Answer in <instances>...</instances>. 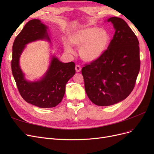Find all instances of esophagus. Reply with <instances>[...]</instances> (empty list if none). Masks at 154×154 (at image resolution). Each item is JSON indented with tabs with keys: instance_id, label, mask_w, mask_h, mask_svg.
Here are the masks:
<instances>
[{
	"instance_id": "obj_1",
	"label": "esophagus",
	"mask_w": 154,
	"mask_h": 154,
	"mask_svg": "<svg viewBox=\"0 0 154 154\" xmlns=\"http://www.w3.org/2000/svg\"><path fill=\"white\" fill-rule=\"evenodd\" d=\"M75 69H76V71L77 72H79L81 71L82 68H81L80 66H79V65H76V66H75Z\"/></svg>"
}]
</instances>
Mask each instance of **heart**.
I'll return each instance as SVG.
<instances>
[{"mask_svg": "<svg viewBox=\"0 0 154 154\" xmlns=\"http://www.w3.org/2000/svg\"><path fill=\"white\" fill-rule=\"evenodd\" d=\"M69 42L80 48L79 53L82 60L92 62L98 60L109 47L110 36L109 32L99 27H88L73 32L69 36ZM65 50L71 53L72 48L67 42L63 44Z\"/></svg>", "mask_w": 154, "mask_h": 154, "instance_id": "obj_1", "label": "heart"}]
</instances>
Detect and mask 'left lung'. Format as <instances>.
I'll return each mask as SVG.
<instances>
[{"label":"left lung","instance_id":"obj_1","mask_svg":"<svg viewBox=\"0 0 154 154\" xmlns=\"http://www.w3.org/2000/svg\"><path fill=\"white\" fill-rule=\"evenodd\" d=\"M115 33L104 54L82 69L88 98L96 105L109 106L127 97L140 69L139 41L123 19L111 17Z\"/></svg>","mask_w":154,"mask_h":154}]
</instances>
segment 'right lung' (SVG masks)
<instances>
[{"label":"right lung","mask_w":154,"mask_h":154,"mask_svg":"<svg viewBox=\"0 0 154 154\" xmlns=\"http://www.w3.org/2000/svg\"><path fill=\"white\" fill-rule=\"evenodd\" d=\"M47 26L40 20L29 21L15 39L13 45L11 70L18 92L26 102L40 108H51L62 101L67 82L75 74L73 62L62 63L53 57L45 76L40 81L25 80L19 66V58L26 45L37 40L48 39Z\"/></svg>","instance_id":"obj_1"}]
</instances>
